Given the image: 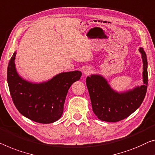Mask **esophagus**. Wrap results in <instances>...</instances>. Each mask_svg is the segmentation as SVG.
I'll return each instance as SVG.
<instances>
[{"instance_id":"obj_1","label":"esophagus","mask_w":155,"mask_h":155,"mask_svg":"<svg viewBox=\"0 0 155 155\" xmlns=\"http://www.w3.org/2000/svg\"><path fill=\"white\" fill-rule=\"evenodd\" d=\"M92 70L91 68H90V67H86V68H85L84 69V70H83V73H84L85 75H88L92 72Z\"/></svg>"}]
</instances>
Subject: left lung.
Listing matches in <instances>:
<instances>
[{"mask_svg": "<svg viewBox=\"0 0 155 155\" xmlns=\"http://www.w3.org/2000/svg\"><path fill=\"white\" fill-rule=\"evenodd\" d=\"M143 61V82L132 89L117 92L101 74L86 78V85L94 114L100 120L115 122L133 114L141 104L147 91V61L143 48H139Z\"/></svg>", "mask_w": 155, "mask_h": 155, "instance_id": "8db88e82", "label": "left lung"}]
</instances>
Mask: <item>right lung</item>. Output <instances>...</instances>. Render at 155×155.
Returning <instances> with one entry per match:
<instances>
[{"label": "right lung", "instance_id": "add662e5", "mask_svg": "<svg viewBox=\"0 0 155 155\" xmlns=\"http://www.w3.org/2000/svg\"><path fill=\"white\" fill-rule=\"evenodd\" d=\"M14 52L8 67L7 79L16 108L27 118L42 124L61 118L68 90L81 77V71L58 74L46 81L35 83L18 74Z\"/></svg>", "mask_w": 155, "mask_h": 155}]
</instances>
